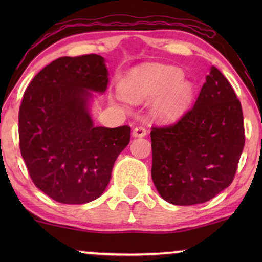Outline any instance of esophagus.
<instances>
[{
  "instance_id": "obj_1",
  "label": "esophagus",
  "mask_w": 262,
  "mask_h": 262,
  "mask_svg": "<svg viewBox=\"0 0 262 262\" xmlns=\"http://www.w3.org/2000/svg\"><path fill=\"white\" fill-rule=\"evenodd\" d=\"M134 137H144L146 135V128L144 126H136L132 131Z\"/></svg>"
}]
</instances>
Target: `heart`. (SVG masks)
<instances>
[{
    "instance_id": "1",
    "label": "heart",
    "mask_w": 262,
    "mask_h": 262,
    "mask_svg": "<svg viewBox=\"0 0 262 262\" xmlns=\"http://www.w3.org/2000/svg\"><path fill=\"white\" fill-rule=\"evenodd\" d=\"M181 80V74L175 70H139L124 82L121 93L131 101L161 96L154 106V113L162 119H174L187 108L193 96L192 84Z\"/></svg>"
}]
</instances>
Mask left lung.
Listing matches in <instances>:
<instances>
[{
	"label": "left lung",
	"mask_w": 262,
	"mask_h": 262,
	"mask_svg": "<svg viewBox=\"0 0 262 262\" xmlns=\"http://www.w3.org/2000/svg\"><path fill=\"white\" fill-rule=\"evenodd\" d=\"M154 185L173 205H195L230 186L245 146L241 102L210 68L194 105L177 123L152 127Z\"/></svg>",
	"instance_id": "1"
}]
</instances>
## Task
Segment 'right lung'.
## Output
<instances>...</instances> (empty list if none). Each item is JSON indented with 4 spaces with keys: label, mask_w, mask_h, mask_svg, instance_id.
<instances>
[{
    "label": "right lung",
    "mask_w": 262,
    "mask_h": 262,
    "mask_svg": "<svg viewBox=\"0 0 262 262\" xmlns=\"http://www.w3.org/2000/svg\"><path fill=\"white\" fill-rule=\"evenodd\" d=\"M108 84L99 55L60 57L35 75L19 111L21 156L34 185L62 204H85L105 192L119 154L130 142L127 125L95 126L94 93Z\"/></svg>",
    "instance_id": "obj_1"
}]
</instances>
